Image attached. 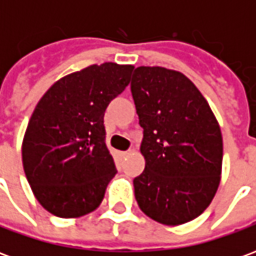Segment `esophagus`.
Here are the masks:
<instances>
[{"instance_id":"esophagus-1","label":"esophagus","mask_w":256,"mask_h":256,"mask_svg":"<svg viewBox=\"0 0 256 256\" xmlns=\"http://www.w3.org/2000/svg\"><path fill=\"white\" fill-rule=\"evenodd\" d=\"M130 154V150H123V152H119V155H120V158H126V156Z\"/></svg>"}]
</instances>
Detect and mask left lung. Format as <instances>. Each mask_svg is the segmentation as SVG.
<instances>
[{
    "label": "left lung",
    "instance_id": "obj_1",
    "mask_svg": "<svg viewBox=\"0 0 256 256\" xmlns=\"http://www.w3.org/2000/svg\"><path fill=\"white\" fill-rule=\"evenodd\" d=\"M130 88L144 128L145 170L133 181L140 208L163 225L198 218L216 193L224 155L208 102L184 74L163 67L136 68Z\"/></svg>",
    "mask_w": 256,
    "mask_h": 256
}]
</instances>
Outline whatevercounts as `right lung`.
I'll use <instances>...</instances> for the list:
<instances>
[{
  "mask_svg": "<svg viewBox=\"0 0 256 256\" xmlns=\"http://www.w3.org/2000/svg\"><path fill=\"white\" fill-rule=\"evenodd\" d=\"M133 68L90 66L58 79L36 104L22 158L36 200L50 214L78 218L102 202L116 174L106 144L104 112L126 89Z\"/></svg>",
  "mask_w": 256,
  "mask_h": 256,
  "instance_id": "right-lung-1",
  "label": "right lung"
}]
</instances>
